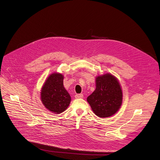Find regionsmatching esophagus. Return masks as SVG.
<instances>
[{
    "label": "esophagus",
    "instance_id": "obj_1",
    "mask_svg": "<svg viewBox=\"0 0 160 160\" xmlns=\"http://www.w3.org/2000/svg\"><path fill=\"white\" fill-rule=\"evenodd\" d=\"M83 97V95L82 94H78L75 95V98L79 99V98H82Z\"/></svg>",
    "mask_w": 160,
    "mask_h": 160
}]
</instances>
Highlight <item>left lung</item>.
<instances>
[{
  "instance_id": "8db88e82",
  "label": "left lung",
  "mask_w": 160,
  "mask_h": 160,
  "mask_svg": "<svg viewBox=\"0 0 160 160\" xmlns=\"http://www.w3.org/2000/svg\"><path fill=\"white\" fill-rule=\"evenodd\" d=\"M87 101L99 118L113 115L122 103V92L118 80L110 73L96 77V89Z\"/></svg>"
}]
</instances>
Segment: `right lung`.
Listing matches in <instances>:
<instances>
[{
  "instance_id": "add662e5",
  "label": "right lung",
  "mask_w": 160,
  "mask_h": 160,
  "mask_svg": "<svg viewBox=\"0 0 160 160\" xmlns=\"http://www.w3.org/2000/svg\"><path fill=\"white\" fill-rule=\"evenodd\" d=\"M64 76L59 72L52 73L46 80L41 91V100L46 108L59 114L67 109L71 96L63 84Z\"/></svg>"
}]
</instances>
